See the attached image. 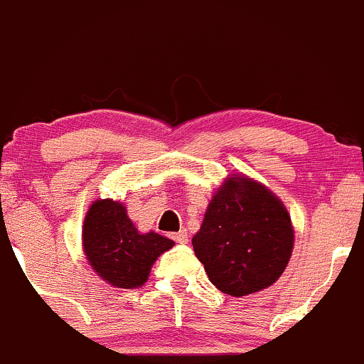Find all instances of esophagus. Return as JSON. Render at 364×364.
<instances>
[{"mask_svg":"<svg viewBox=\"0 0 364 364\" xmlns=\"http://www.w3.org/2000/svg\"><path fill=\"white\" fill-rule=\"evenodd\" d=\"M171 238L178 243H186L189 240V236H188V231H178V232H173Z\"/></svg>","mask_w":364,"mask_h":364,"instance_id":"obj_1","label":"esophagus"}]
</instances>
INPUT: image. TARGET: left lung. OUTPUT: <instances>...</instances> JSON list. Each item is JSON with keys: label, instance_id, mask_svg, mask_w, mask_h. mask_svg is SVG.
Returning a JSON list of instances; mask_svg holds the SVG:
<instances>
[{"label": "left lung", "instance_id": "left-lung-1", "mask_svg": "<svg viewBox=\"0 0 364 364\" xmlns=\"http://www.w3.org/2000/svg\"><path fill=\"white\" fill-rule=\"evenodd\" d=\"M193 249L213 285L240 298L278 282L294 249V228L271 189L236 173L213 195Z\"/></svg>", "mask_w": 364, "mask_h": 364}]
</instances>
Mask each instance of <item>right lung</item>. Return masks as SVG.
Segmentation results:
<instances>
[{
  "label": "right lung",
  "instance_id": "right-lung-1",
  "mask_svg": "<svg viewBox=\"0 0 364 364\" xmlns=\"http://www.w3.org/2000/svg\"><path fill=\"white\" fill-rule=\"evenodd\" d=\"M173 245L159 232L139 231L119 200H95L86 211L82 251L95 274L117 289L144 285L153 263Z\"/></svg>",
  "mask_w": 364,
  "mask_h": 364
}]
</instances>
